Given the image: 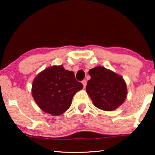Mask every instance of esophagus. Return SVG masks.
<instances>
[{
  "instance_id": "obj_1",
  "label": "esophagus",
  "mask_w": 155,
  "mask_h": 155,
  "mask_svg": "<svg viewBox=\"0 0 155 155\" xmlns=\"http://www.w3.org/2000/svg\"><path fill=\"white\" fill-rule=\"evenodd\" d=\"M82 84H83L84 87H85L86 85H87V80H83L82 81Z\"/></svg>"
}]
</instances>
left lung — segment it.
<instances>
[{"mask_svg": "<svg viewBox=\"0 0 155 155\" xmlns=\"http://www.w3.org/2000/svg\"><path fill=\"white\" fill-rule=\"evenodd\" d=\"M91 79L86 86L95 107L111 111L122 104L127 96V87L120 75L101 66L90 69Z\"/></svg>", "mask_w": 155, "mask_h": 155, "instance_id": "obj_1", "label": "left lung"}]
</instances>
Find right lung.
I'll use <instances>...</instances> for the list:
<instances>
[{"label": "right lung", "mask_w": 155, "mask_h": 155, "mask_svg": "<svg viewBox=\"0 0 155 155\" xmlns=\"http://www.w3.org/2000/svg\"><path fill=\"white\" fill-rule=\"evenodd\" d=\"M82 88L83 85L76 80L73 71L59 65L39 73L34 80L31 93L40 109L58 116L68 109L74 94Z\"/></svg>", "instance_id": "add662e5"}]
</instances>
